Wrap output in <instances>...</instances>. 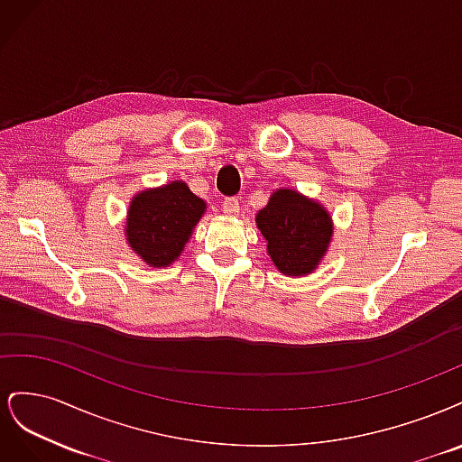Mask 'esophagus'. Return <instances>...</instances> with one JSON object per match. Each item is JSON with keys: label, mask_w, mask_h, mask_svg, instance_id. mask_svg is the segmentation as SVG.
<instances>
[{"label": "esophagus", "mask_w": 462, "mask_h": 462, "mask_svg": "<svg viewBox=\"0 0 462 462\" xmlns=\"http://www.w3.org/2000/svg\"><path fill=\"white\" fill-rule=\"evenodd\" d=\"M221 208H223V212H226L227 216H239L241 202H239V199H236V197H227L226 200L221 202Z\"/></svg>", "instance_id": "34e87169"}]
</instances>
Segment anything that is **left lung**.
<instances>
[{
	"label": "left lung",
	"mask_w": 462,
	"mask_h": 462,
	"mask_svg": "<svg viewBox=\"0 0 462 462\" xmlns=\"http://www.w3.org/2000/svg\"><path fill=\"white\" fill-rule=\"evenodd\" d=\"M256 226L268 241V254L285 275L310 273L331 241V217L324 208L279 189L256 216Z\"/></svg>",
	"instance_id": "left-lung-1"
}]
</instances>
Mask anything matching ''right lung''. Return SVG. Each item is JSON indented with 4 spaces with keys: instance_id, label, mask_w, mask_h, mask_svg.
<instances>
[{
    "instance_id": "add662e5",
    "label": "right lung",
    "mask_w": 462,
    "mask_h": 462,
    "mask_svg": "<svg viewBox=\"0 0 462 462\" xmlns=\"http://www.w3.org/2000/svg\"><path fill=\"white\" fill-rule=\"evenodd\" d=\"M206 209L183 180L136 194L129 208L127 241L152 268L177 260Z\"/></svg>"
}]
</instances>
